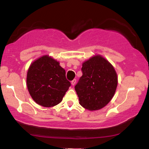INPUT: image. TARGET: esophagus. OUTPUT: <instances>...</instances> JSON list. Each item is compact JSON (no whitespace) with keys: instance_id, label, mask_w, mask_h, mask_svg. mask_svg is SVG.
Instances as JSON below:
<instances>
[{"instance_id":"1","label":"esophagus","mask_w":149,"mask_h":149,"mask_svg":"<svg viewBox=\"0 0 149 149\" xmlns=\"http://www.w3.org/2000/svg\"><path fill=\"white\" fill-rule=\"evenodd\" d=\"M76 79H74V80H73L72 81H71V84H72L73 86H74V85L76 84Z\"/></svg>"}]
</instances>
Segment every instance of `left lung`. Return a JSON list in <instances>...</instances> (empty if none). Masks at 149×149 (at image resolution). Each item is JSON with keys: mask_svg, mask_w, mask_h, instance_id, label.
Returning a JSON list of instances; mask_svg holds the SVG:
<instances>
[{"mask_svg": "<svg viewBox=\"0 0 149 149\" xmlns=\"http://www.w3.org/2000/svg\"><path fill=\"white\" fill-rule=\"evenodd\" d=\"M82 76L75 86L80 104L89 110L106 106L114 96L118 84L116 71L106 59L97 55L83 63Z\"/></svg>", "mask_w": 149, "mask_h": 149, "instance_id": "1", "label": "left lung"}]
</instances>
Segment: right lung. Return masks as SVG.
<instances>
[{
    "instance_id": "add662e5",
    "label": "right lung",
    "mask_w": 149,
    "mask_h": 149,
    "mask_svg": "<svg viewBox=\"0 0 149 149\" xmlns=\"http://www.w3.org/2000/svg\"><path fill=\"white\" fill-rule=\"evenodd\" d=\"M26 84L33 100L47 108L61 103L71 86L66 79L65 69L58 61L47 55L40 57L31 65L27 72Z\"/></svg>"
}]
</instances>
